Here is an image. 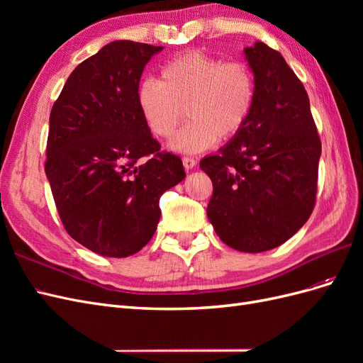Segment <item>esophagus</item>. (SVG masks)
<instances>
[{"label": "esophagus", "mask_w": 363, "mask_h": 363, "mask_svg": "<svg viewBox=\"0 0 363 363\" xmlns=\"http://www.w3.org/2000/svg\"><path fill=\"white\" fill-rule=\"evenodd\" d=\"M195 164H196V160L194 159V157H183V167H184V169H192V168H195Z\"/></svg>", "instance_id": "obj_1"}]
</instances>
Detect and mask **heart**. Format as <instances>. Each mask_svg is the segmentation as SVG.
I'll use <instances>...</instances> for the list:
<instances>
[{"label":"heart","mask_w":363,"mask_h":363,"mask_svg":"<svg viewBox=\"0 0 363 363\" xmlns=\"http://www.w3.org/2000/svg\"><path fill=\"white\" fill-rule=\"evenodd\" d=\"M255 95V77L245 63L188 51L163 65L160 80L148 77L139 84L138 106L151 133L162 139L174 136L186 108L191 121L169 150L196 155L244 128Z\"/></svg>","instance_id":"heart-1"}]
</instances>
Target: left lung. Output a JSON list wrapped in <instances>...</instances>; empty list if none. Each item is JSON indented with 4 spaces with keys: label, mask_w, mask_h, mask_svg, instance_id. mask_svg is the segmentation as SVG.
<instances>
[{
    "label": "left lung",
    "mask_w": 363,
    "mask_h": 363,
    "mask_svg": "<svg viewBox=\"0 0 363 363\" xmlns=\"http://www.w3.org/2000/svg\"><path fill=\"white\" fill-rule=\"evenodd\" d=\"M256 95L244 128L200 168L213 195L207 218L224 244L262 252L286 242L309 219L316 196L321 142L309 96L276 50L244 48Z\"/></svg>",
    "instance_id": "1"
}]
</instances>
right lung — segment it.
Instances as JSON below:
<instances>
[{"label":"right lung","mask_w":363,"mask_h":363,"mask_svg":"<svg viewBox=\"0 0 363 363\" xmlns=\"http://www.w3.org/2000/svg\"><path fill=\"white\" fill-rule=\"evenodd\" d=\"M162 50L107 43L71 72L52 106L47 179L67 232L96 255L128 257L144 248L162 194L186 177L179 156L159 151L138 106L140 75Z\"/></svg>","instance_id":"add662e5"}]
</instances>
